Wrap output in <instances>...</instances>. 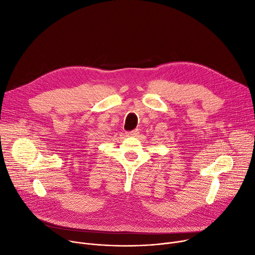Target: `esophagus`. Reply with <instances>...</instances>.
<instances>
[{"label":"esophagus","mask_w":255,"mask_h":255,"mask_svg":"<svg viewBox=\"0 0 255 255\" xmlns=\"http://www.w3.org/2000/svg\"><path fill=\"white\" fill-rule=\"evenodd\" d=\"M139 133H140V132H139L138 129H133V130H131V131H128V135H129V136H136Z\"/></svg>","instance_id":"34e87169"}]
</instances>
